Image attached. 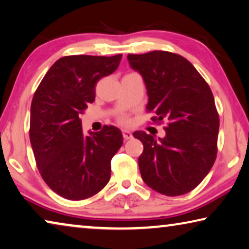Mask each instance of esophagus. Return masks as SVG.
<instances>
[{
	"mask_svg": "<svg viewBox=\"0 0 249 249\" xmlns=\"http://www.w3.org/2000/svg\"><path fill=\"white\" fill-rule=\"evenodd\" d=\"M122 133H123V137H124V140H131L132 137H133V134H132V132H129V131H127V129H123V131H122Z\"/></svg>",
	"mask_w": 249,
	"mask_h": 249,
	"instance_id": "esophagus-1",
	"label": "esophagus"
}]
</instances>
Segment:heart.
I'll return each instance as SVG.
<instances>
[{
    "mask_svg": "<svg viewBox=\"0 0 249 249\" xmlns=\"http://www.w3.org/2000/svg\"><path fill=\"white\" fill-rule=\"evenodd\" d=\"M120 121L122 122V123H124V124H126L128 122V118L126 117V116H121V118H120Z\"/></svg>",
    "mask_w": 249,
    "mask_h": 249,
    "instance_id": "obj_1",
    "label": "heart"
}]
</instances>
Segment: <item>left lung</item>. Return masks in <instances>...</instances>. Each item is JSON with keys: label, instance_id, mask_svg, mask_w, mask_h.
Returning <instances> with one entry per match:
<instances>
[{"label": "left lung", "instance_id": "8db88e82", "mask_svg": "<svg viewBox=\"0 0 249 249\" xmlns=\"http://www.w3.org/2000/svg\"><path fill=\"white\" fill-rule=\"evenodd\" d=\"M131 68L143 77L153 122H167L163 139L133 134L144 146L139 157L142 178L166 196L194 189L210 173L217 155L219 117L210 86L186 58L153 51L128 54Z\"/></svg>", "mask_w": 249, "mask_h": 249}]
</instances>
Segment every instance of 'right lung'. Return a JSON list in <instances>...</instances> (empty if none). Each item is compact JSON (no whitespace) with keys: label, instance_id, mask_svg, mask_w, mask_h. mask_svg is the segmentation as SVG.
<instances>
[{"label":"right lung","instance_id":"obj_1","mask_svg":"<svg viewBox=\"0 0 249 249\" xmlns=\"http://www.w3.org/2000/svg\"><path fill=\"white\" fill-rule=\"evenodd\" d=\"M122 54L71 55L47 71L31 104L30 141L41 176L66 199L97 194L110 178V160L123 145L115 126L84 135L78 117L95 100V85L114 73Z\"/></svg>","mask_w":249,"mask_h":249}]
</instances>
